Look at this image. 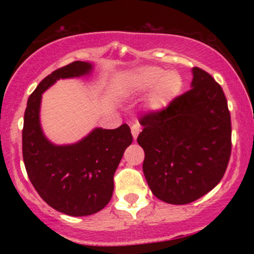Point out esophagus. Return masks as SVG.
<instances>
[{
    "mask_svg": "<svg viewBox=\"0 0 254 254\" xmlns=\"http://www.w3.org/2000/svg\"><path fill=\"white\" fill-rule=\"evenodd\" d=\"M139 131H141V127H139V124H138V123L133 124L132 127H131V133H132L133 138H135V139L137 138V136H138Z\"/></svg>",
    "mask_w": 254,
    "mask_h": 254,
    "instance_id": "esophagus-1",
    "label": "esophagus"
}]
</instances>
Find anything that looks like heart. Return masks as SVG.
Returning a JSON list of instances; mask_svg holds the SVG:
<instances>
[{
    "label": "heart",
    "mask_w": 254,
    "mask_h": 254,
    "mask_svg": "<svg viewBox=\"0 0 254 254\" xmlns=\"http://www.w3.org/2000/svg\"><path fill=\"white\" fill-rule=\"evenodd\" d=\"M127 86L132 93H144L155 86L148 99V107L153 111H161L179 94L183 80L174 71L165 72L155 66H147L131 74L127 78Z\"/></svg>",
    "instance_id": "b5f03b06"
}]
</instances>
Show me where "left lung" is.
I'll list each match as a JSON object with an SVG mask.
<instances>
[{
  "mask_svg": "<svg viewBox=\"0 0 254 254\" xmlns=\"http://www.w3.org/2000/svg\"><path fill=\"white\" fill-rule=\"evenodd\" d=\"M191 89L161 111L139 119L137 142L151 192L170 204H188L211 191L224 176L232 153V123L222 87L194 66Z\"/></svg>",
  "mask_w": 254,
  "mask_h": 254,
  "instance_id": "8db88e82",
  "label": "left lung"
}]
</instances>
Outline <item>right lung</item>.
Returning <instances> with one entry per match:
<instances>
[{"label":"right lung","instance_id":"add662e5","mask_svg":"<svg viewBox=\"0 0 254 254\" xmlns=\"http://www.w3.org/2000/svg\"><path fill=\"white\" fill-rule=\"evenodd\" d=\"M92 64L75 61L52 71L28 98L22 129V157L27 176L51 208L70 216H87L104 209L113 193V176L132 142L130 127L95 129L78 143L55 145L39 123L42 93L60 78L88 74Z\"/></svg>","mask_w":254,"mask_h":254}]
</instances>
